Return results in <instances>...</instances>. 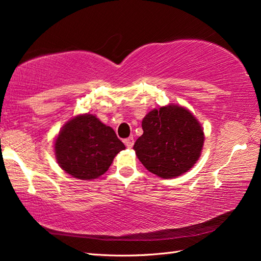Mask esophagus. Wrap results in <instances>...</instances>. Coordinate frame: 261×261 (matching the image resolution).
<instances>
[{
    "instance_id": "obj_1",
    "label": "esophagus",
    "mask_w": 261,
    "mask_h": 261,
    "mask_svg": "<svg viewBox=\"0 0 261 261\" xmlns=\"http://www.w3.org/2000/svg\"><path fill=\"white\" fill-rule=\"evenodd\" d=\"M134 143H135L134 137H129V138H126V139H124V145H125L127 148H132V147H134Z\"/></svg>"
}]
</instances>
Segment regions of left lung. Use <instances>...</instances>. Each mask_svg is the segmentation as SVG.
<instances>
[{"instance_id": "8db88e82", "label": "left lung", "mask_w": 261, "mask_h": 261, "mask_svg": "<svg viewBox=\"0 0 261 261\" xmlns=\"http://www.w3.org/2000/svg\"><path fill=\"white\" fill-rule=\"evenodd\" d=\"M143 134L134 149L141 164L162 178H174L190 170L201 154L204 134L190 111L168 105L149 112Z\"/></svg>"}]
</instances>
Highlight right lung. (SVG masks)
I'll use <instances>...</instances> for the list:
<instances>
[{
	"mask_svg": "<svg viewBox=\"0 0 261 261\" xmlns=\"http://www.w3.org/2000/svg\"><path fill=\"white\" fill-rule=\"evenodd\" d=\"M125 146L111 126L92 114L67 122L55 142L60 167L75 178L90 180L103 175Z\"/></svg>",
	"mask_w": 261,
	"mask_h": 261,
	"instance_id": "right-lung-1",
	"label": "right lung"
}]
</instances>
